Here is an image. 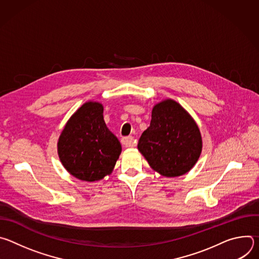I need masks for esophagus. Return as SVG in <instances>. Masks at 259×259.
<instances>
[{"label":"esophagus","instance_id":"34e87169","mask_svg":"<svg viewBox=\"0 0 259 259\" xmlns=\"http://www.w3.org/2000/svg\"><path fill=\"white\" fill-rule=\"evenodd\" d=\"M122 144L125 146V147H132V146H135L136 144V140L134 139V137L132 136H127V137H123L122 140H121Z\"/></svg>","mask_w":259,"mask_h":259}]
</instances>
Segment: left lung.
<instances>
[{"label":"left lung","instance_id":"obj_1","mask_svg":"<svg viewBox=\"0 0 259 259\" xmlns=\"http://www.w3.org/2000/svg\"><path fill=\"white\" fill-rule=\"evenodd\" d=\"M137 147L156 172L178 177L196 165L203 141L193 117L168 98L154 105L151 125L140 136Z\"/></svg>","mask_w":259,"mask_h":259}]
</instances>
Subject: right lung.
<instances>
[{"instance_id": "1", "label": "right lung", "mask_w": 259, "mask_h": 259, "mask_svg": "<svg viewBox=\"0 0 259 259\" xmlns=\"http://www.w3.org/2000/svg\"><path fill=\"white\" fill-rule=\"evenodd\" d=\"M122 152L119 139L103 120V105L87 101L66 122L57 142L66 171L83 181H97L113 172Z\"/></svg>"}]
</instances>
